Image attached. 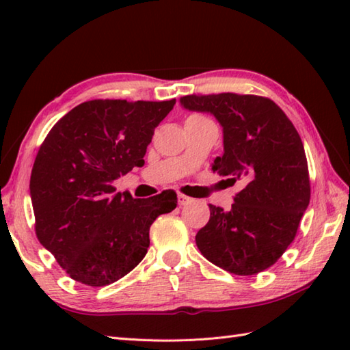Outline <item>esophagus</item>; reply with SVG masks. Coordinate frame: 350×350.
Returning <instances> with one entry per match:
<instances>
[{
	"label": "esophagus",
	"mask_w": 350,
	"mask_h": 350,
	"mask_svg": "<svg viewBox=\"0 0 350 350\" xmlns=\"http://www.w3.org/2000/svg\"><path fill=\"white\" fill-rule=\"evenodd\" d=\"M191 202H192L191 197H187V196H183V194L177 196V203H179V206H185V204H188Z\"/></svg>",
	"instance_id": "esophagus-1"
}]
</instances>
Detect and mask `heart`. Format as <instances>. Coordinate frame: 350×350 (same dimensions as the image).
I'll return each mask as SVG.
<instances>
[{
  "label": "heart",
  "instance_id": "b5f03b06",
  "mask_svg": "<svg viewBox=\"0 0 350 350\" xmlns=\"http://www.w3.org/2000/svg\"><path fill=\"white\" fill-rule=\"evenodd\" d=\"M191 118H202V116H191Z\"/></svg>",
  "mask_w": 350,
  "mask_h": 350
}]
</instances>
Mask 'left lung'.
<instances>
[{
    "label": "left lung",
    "instance_id": "obj_1",
    "mask_svg": "<svg viewBox=\"0 0 350 350\" xmlns=\"http://www.w3.org/2000/svg\"><path fill=\"white\" fill-rule=\"evenodd\" d=\"M182 108L207 113L222 128L224 153L212 163L241 191L232 209L209 204L198 230L202 254L221 269L256 275L272 266L295 239L310 203L306 150L298 131L271 99L219 93L183 96Z\"/></svg>",
    "mask_w": 350,
    "mask_h": 350
}]
</instances>
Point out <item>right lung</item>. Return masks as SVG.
I'll list each match as a JSON object with an SVG mask.
<instances>
[{"mask_svg": "<svg viewBox=\"0 0 350 350\" xmlns=\"http://www.w3.org/2000/svg\"><path fill=\"white\" fill-rule=\"evenodd\" d=\"M174 103L88 100L44 138L29 179L36 234L70 278L92 287L120 280L147 254L153 221L176 209L173 191L138 200L113 187L144 165Z\"/></svg>", "mask_w": 350, "mask_h": 350, "instance_id": "right-lung-1", "label": "right lung"}]
</instances>
